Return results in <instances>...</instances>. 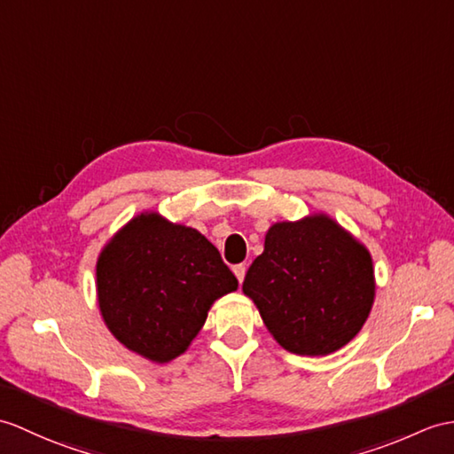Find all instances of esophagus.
Instances as JSON below:
<instances>
[{
	"instance_id": "1",
	"label": "esophagus",
	"mask_w": 454,
	"mask_h": 454,
	"mask_svg": "<svg viewBox=\"0 0 454 454\" xmlns=\"http://www.w3.org/2000/svg\"><path fill=\"white\" fill-rule=\"evenodd\" d=\"M246 270H247V267L244 265V262H239V265H234V275H236V278H238L239 282H244Z\"/></svg>"
}]
</instances>
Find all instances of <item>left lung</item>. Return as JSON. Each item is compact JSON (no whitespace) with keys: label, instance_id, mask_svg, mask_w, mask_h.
<instances>
[{"label":"left lung","instance_id":"8db88e82","mask_svg":"<svg viewBox=\"0 0 454 454\" xmlns=\"http://www.w3.org/2000/svg\"><path fill=\"white\" fill-rule=\"evenodd\" d=\"M244 292L282 348L326 356L350 342L370 315L372 255L323 215L278 223L251 262Z\"/></svg>","mask_w":454,"mask_h":454}]
</instances>
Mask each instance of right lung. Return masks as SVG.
<instances>
[{
    "mask_svg": "<svg viewBox=\"0 0 454 454\" xmlns=\"http://www.w3.org/2000/svg\"><path fill=\"white\" fill-rule=\"evenodd\" d=\"M102 317L123 346L164 364L184 354L215 300L238 288L218 249L158 215L133 218L97 265Z\"/></svg>",
    "mask_w": 454,
    "mask_h": 454,
    "instance_id": "add662e5",
    "label": "right lung"
}]
</instances>
